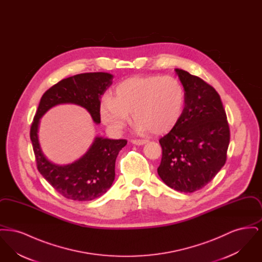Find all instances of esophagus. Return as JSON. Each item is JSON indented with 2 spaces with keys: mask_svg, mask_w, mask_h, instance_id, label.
Here are the masks:
<instances>
[{
  "mask_svg": "<svg viewBox=\"0 0 262 262\" xmlns=\"http://www.w3.org/2000/svg\"><path fill=\"white\" fill-rule=\"evenodd\" d=\"M147 142V139H132V143L136 145H142Z\"/></svg>",
  "mask_w": 262,
  "mask_h": 262,
  "instance_id": "esophagus-1",
  "label": "esophagus"
}]
</instances>
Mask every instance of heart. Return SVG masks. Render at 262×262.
<instances>
[{"mask_svg": "<svg viewBox=\"0 0 262 262\" xmlns=\"http://www.w3.org/2000/svg\"><path fill=\"white\" fill-rule=\"evenodd\" d=\"M186 105V91L172 75L135 76L120 82L111 97L105 96L99 114L104 124L119 132L130 113L137 130L160 135L180 121Z\"/></svg>", "mask_w": 262, "mask_h": 262, "instance_id": "obj_1", "label": "heart"}]
</instances>
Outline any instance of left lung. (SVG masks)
I'll list each match as a JSON object with an SVG mask.
<instances>
[{
	"label": "left lung",
	"instance_id": "1",
	"mask_svg": "<svg viewBox=\"0 0 262 262\" xmlns=\"http://www.w3.org/2000/svg\"><path fill=\"white\" fill-rule=\"evenodd\" d=\"M186 91V105L177 125L159 139L163 182L178 191L205 187L227 159L230 128L220 95L199 76L176 69Z\"/></svg>",
	"mask_w": 262,
	"mask_h": 262
}]
</instances>
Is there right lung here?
I'll use <instances>...</instances> for the list:
<instances>
[{
    "instance_id": "add662e5",
    "label": "right lung",
    "mask_w": 262,
    "mask_h": 262,
    "mask_svg": "<svg viewBox=\"0 0 262 262\" xmlns=\"http://www.w3.org/2000/svg\"><path fill=\"white\" fill-rule=\"evenodd\" d=\"M112 80L113 75L107 73L74 75L49 88L40 100L30 127L36 166L39 173L66 199L88 201L104 194L112 186L117 156L127 141L97 137L79 160L66 166L56 165L40 148L37 136L40 118L58 104L74 103L85 108L93 121L99 124L100 99L111 86Z\"/></svg>"
}]
</instances>
